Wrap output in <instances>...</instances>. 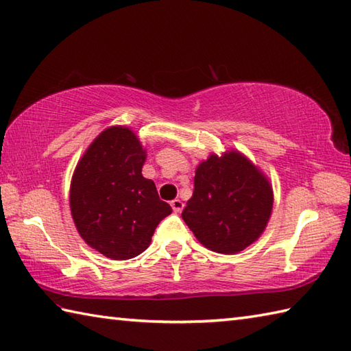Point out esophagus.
<instances>
[{"label":"esophagus","mask_w":351,"mask_h":351,"mask_svg":"<svg viewBox=\"0 0 351 351\" xmlns=\"http://www.w3.org/2000/svg\"><path fill=\"white\" fill-rule=\"evenodd\" d=\"M170 205L175 213H181L184 208V204H182V201H180V199H173V201L170 202Z\"/></svg>","instance_id":"esophagus-1"}]
</instances>
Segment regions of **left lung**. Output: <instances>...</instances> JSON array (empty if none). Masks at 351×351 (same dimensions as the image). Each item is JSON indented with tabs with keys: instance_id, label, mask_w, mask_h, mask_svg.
I'll return each instance as SVG.
<instances>
[{
	"instance_id": "8db88e82",
	"label": "left lung",
	"mask_w": 351,
	"mask_h": 351,
	"mask_svg": "<svg viewBox=\"0 0 351 351\" xmlns=\"http://www.w3.org/2000/svg\"><path fill=\"white\" fill-rule=\"evenodd\" d=\"M272 205L267 178L248 158L231 150L199 164L182 219L205 248L236 254L262 236Z\"/></svg>"
}]
</instances>
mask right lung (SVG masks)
Wrapping results in <instances>:
<instances>
[{
  "label": "right lung",
  "instance_id": "add662e5",
  "mask_svg": "<svg viewBox=\"0 0 351 351\" xmlns=\"http://www.w3.org/2000/svg\"><path fill=\"white\" fill-rule=\"evenodd\" d=\"M146 150L132 130L112 126L86 149L70 189L73 221L80 237L103 256L128 260L147 250L171 207L155 182L141 175Z\"/></svg>",
  "mask_w": 351,
  "mask_h": 351
}]
</instances>
